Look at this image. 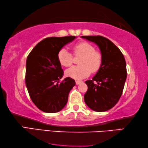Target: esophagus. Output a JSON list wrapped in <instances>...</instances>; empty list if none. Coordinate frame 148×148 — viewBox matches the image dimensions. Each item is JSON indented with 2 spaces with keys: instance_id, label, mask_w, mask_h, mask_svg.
Here are the masks:
<instances>
[{
  "instance_id": "esophagus-1",
  "label": "esophagus",
  "mask_w": 148,
  "mask_h": 148,
  "mask_svg": "<svg viewBox=\"0 0 148 148\" xmlns=\"http://www.w3.org/2000/svg\"><path fill=\"white\" fill-rule=\"evenodd\" d=\"M82 82H83V81H78V80H77V81H75V83H76V84H79L80 83H81Z\"/></svg>"
}]
</instances>
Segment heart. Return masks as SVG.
Listing matches in <instances>:
<instances>
[{
	"label": "heart",
	"instance_id": "heart-1",
	"mask_svg": "<svg viewBox=\"0 0 148 148\" xmlns=\"http://www.w3.org/2000/svg\"><path fill=\"white\" fill-rule=\"evenodd\" d=\"M75 56H81L78 61L79 65L73 66L66 70L65 74L71 78L79 80L85 78L92 73L100 69L102 63V55L96 50L94 46L86 41H82L72 47ZM58 60L64 67L71 66L73 56L68 50L63 48L58 53Z\"/></svg>",
	"mask_w": 148,
	"mask_h": 148
}]
</instances>
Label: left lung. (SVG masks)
<instances>
[{"label":"left lung","instance_id":"1","mask_svg":"<svg viewBox=\"0 0 148 148\" xmlns=\"http://www.w3.org/2000/svg\"><path fill=\"white\" fill-rule=\"evenodd\" d=\"M96 44L102 55L100 69L92 80L86 81L88 90L84 95L87 106L98 112L114 107L122 95L127 79V65L119 48L102 36H82Z\"/></svg>","mask_w":148,"mask_h":148}]
</instances>
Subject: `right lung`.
Instances as JSON below:
<instances>
[{
    "label": "right lung",
    "mask_w": 148,
    "mask_h": 148,
    "mask_svg": "<svg viewBox=\"0 0 148 148\" xmlns=\"http://www.w3.org/2000/svg\"><path fill=\"white\" fill-rule=\"evenodd\" d=\"M75 36L46 38L33 48L26 61L25 84L34 104L46 113H56L65 107L75 81L67 77L60 82L64 71L58 53Z\"/></svg>",
    "instance_id": "right-lung-1"
}]
</instances>
